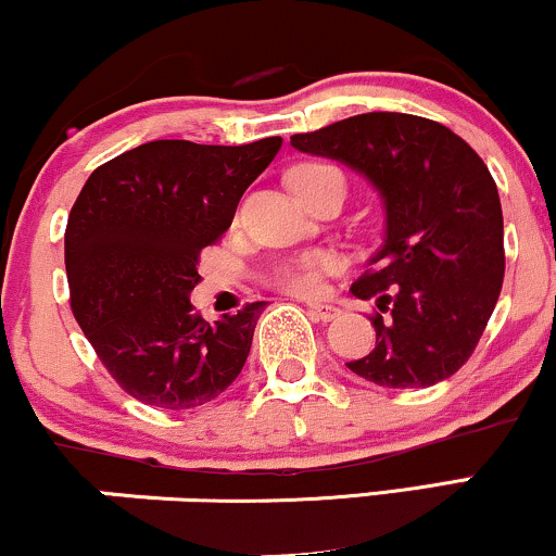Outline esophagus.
I'll use <instances>...</instances> for the list:
<instances>
[{
    "label": "esophagus",
    "mask_w": 556,
    "mask_h": 556,
    "mask_svg": "<svg viewBox=\"0 0 556 556\" xmlns=\"http://www.w3.org/2000/svg\"><path fill=\"white\" fill-rule=\"evenodd\" d=\"M308 311H311V316L318 318V321H331V318L340 316V308H337V305H327V303H314Z\"/></svg>",
    "instance_id": "34e87169"
}]
</instances>
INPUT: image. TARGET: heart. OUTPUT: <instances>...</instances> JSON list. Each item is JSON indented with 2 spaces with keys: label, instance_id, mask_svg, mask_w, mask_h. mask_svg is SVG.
Masks as SVG:
<instances>
[{
  "label": "heart",
  "instance_id": "1",
  "mask_svg": "<svg viewBox=\"0 0 556 556\" xmlns=\"http://www.w3.org/2000/svg\"><path fill=\"white\" fill-rule=\"evenodd\" d=\"M342 180V172L334 167V164L327 162H308L300 164V167L292 169L290 182L295 188L300 198L311 195L314 190H321L324 185ZM337 269V258L329 256V253H308V256H300L295 261H287V264L279 266L277 271L271 274V285L277 290L290 292V295L300 298H314L324 290V279L327 274Z\"/></svg>",
  "mask_w": 556,
  "mask_h": 556
}]
</instances>
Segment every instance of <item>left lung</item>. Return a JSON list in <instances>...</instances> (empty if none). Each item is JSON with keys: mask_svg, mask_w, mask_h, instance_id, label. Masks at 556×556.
<instances>
[{"mask_svg": "<svg viewBox=\"0 0 556 556\" xmlns=\"http://www.w3.org/2000/svg\"><path fill=\"white\" fill-rule=\"evenodd\" d=\"M290 143L366 175L384 201V242L350 287L376 300V348L350 371L384 389L450 379L473 355L504 279L502 203L483 159L450 127L402 112L355 114Z\"/></svg>", "mask_w": 556, "mask_h": 556, "instance_id": "left-lung-1", "label": "left lung"}]
</instances>
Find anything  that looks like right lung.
<instances>
[{
  "label": "right lung",
  "instance_id": "1",
  "mask_svg": "<svg viewBox=\"0 0 556 556\" xmlns=\"http://www.w3.org/2000/svg\"><path fill=\"white\" fill-rule=\"evenodd\" d=\"M282 138L151 140L96 167L65 229L70 308L112 379L162 410H193L238 379L264 300L208 324L198 258L232 225Z\"/></svg>",
  "mask_w": 556,
  "mask_h": 556
}]
</instances>
